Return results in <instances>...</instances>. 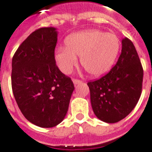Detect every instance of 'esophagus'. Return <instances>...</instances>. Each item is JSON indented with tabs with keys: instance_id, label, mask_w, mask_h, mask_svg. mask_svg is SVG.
Instances as JSON below:
<instances>
[{
	"instance_id": "esophagus-1",
	"label": "esophagus",
	"mask_w": 152,
	"mask_h": 152,
	"mask_svg": "<svg viewBox=\"0 0 152 152\" xmlns=\"http://www.w3.org/2000/svg\"><path fill=\"white\" fill-rule=\"evenodd\" d=\"M72 82H73V83L75 84V85H76V84H79V83H82V80H76V79H73V80H72Z\"/></svg>"
}]
</instances>
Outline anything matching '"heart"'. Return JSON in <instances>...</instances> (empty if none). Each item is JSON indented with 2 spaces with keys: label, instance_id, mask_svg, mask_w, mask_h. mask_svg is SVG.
Segmentation results:
<instances>
[{
  "label": "heart",
  "instance_id": "obj_1",
  "mask_svg": "<svg viewBox=\"0 0 152 152\" xmlns=\"http://www.w3.org/2000/svg\"><path fill=\"white\" fill-rule=\"evenodd\" d=\"M65 46H58L54 52L55 62L63 73H70L80 57L81 64L91 75L101 76L114 64L120 41L112 33L88 30L67 37Z\"/></svg>",
  "mask_w": 152,
  "mask_h": 152
}]
</instances>
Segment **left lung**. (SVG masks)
<instances>
[{"instance_id":"1","label":"left lung","mask_w":152,"mask_h":152,"mask_svg":"<svg viewBox=\"0 0 152 152\" xmlns=\"http://www.w3.org/2000/svg\"><path fill=\"white\" fill-rule=\"evenodd\" d=\"M118 62L108 73L88 82L95 116L106 123H116L131 113L141 95L144 71L134 45L127 38Z\"/></svg>"}]
</instances>
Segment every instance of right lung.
<instances>
[{
  "mask_svg": "<svg viewBox=\"0 0 152 152\" xmlns=\"http://www.w3.org/2000/svg\"><path fill=\"white\" fill-rule=\"evenodd\" d=\"M55 27L32 32L19 46L12 61V88L19 108L32 124L52 128L66 115L74 91L71 79L54 60Z\"/></svg>",
  "mask_w": 152,
  "mask_h": 152,
  "instance_id": "right-lung-1",
  "label": "right lung"
}]
</instances>
